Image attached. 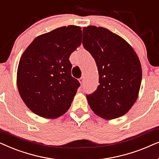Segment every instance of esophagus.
<instances>
[{
  "label": "esophagus",
  "mask_w": 159,
  "mask_h": 159,
  "mask_svg": "<svg viewBox=\"0 0 159 159\" xmlns=\"http://www.w3.org/2000/svg\"><path fill=\"white\" fill-rule=\"evenodd\" d=\"M78 81H79L80 84H81V85H84V77H81V78H79V79H78Z\"/></svg>",
  "instance_id": "obj_1"
}]
</instances>
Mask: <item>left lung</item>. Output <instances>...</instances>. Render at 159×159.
I'll list each match as a JSON object with an SVG mask.
<instances>
[{"label":"left lung","instance_id":"left-lung-1","mask_svg":"<svg viewBox=\"0 0 159 159\" xmlns=\"http://www.w3.org/2000/svg\"><path fill=\"white\" fill-rule=\"evenodd\" d=\"M83 46L96 62L99 85L86 94L91 109L101 118L124 116L138 97L142 81L140 62L132 46L104 27L83 28Z\"/></svg>","mask_w":159,"mask_h":159}]
</instances>
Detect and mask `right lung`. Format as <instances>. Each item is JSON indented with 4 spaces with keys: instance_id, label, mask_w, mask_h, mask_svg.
<instances>
[{
    "instance_id": "1",
    "label": "right lung",
    "mask_w": 159,
    "mask_h": 159,
    "mask_svg": "<svg viewBox=\"0 0 159 159\" xmlns=\"http://www.w3.org/2000/svg\"><path fill=\"white\" fill-rule=\"evenodd\" d=\"M80 27H59L33 40L21 57L17 88L25 105L43 118H56L70 106L80 83L71 75L70 54L81 43Z\"/></svg>"
}]
</instances>
